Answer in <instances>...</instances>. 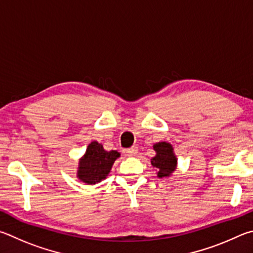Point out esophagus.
Wrapping results in <instances>:
<instances>
[{
	"label": "esophagus",
	"instance_id": "1",
	"mask_svg": "<svg viewBox=\"0 0 253 253\" xmlns=\"http://www.w3.org/2000/svg\"><path fill=\"white\" fill-rule=\"evenodd\" d=\"M136 152H138V148L136 147H131V148L123 150V153L126 154V157H133V156H135Z\"/></svg>",
	"mask_w": 253,
	"mask_h": 253
}]
</instances>
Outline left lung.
Here are the masks:
<instances>
[{
    "instance_id": "obj_1",
    "label": "left lung",
    "mask_w": 253,
    "mask_h": 253,
    "mask_svg": "<svg viewBox=\"0 0 253 253\" xmlns=\"http://www.w3.org/2000/svg\"><path fill=\"white\" fill-rule=\"evenodd\" d=\"M157 156L151 159V165L157 168L159 178L169 176L175 170L176 158L173 153L172 145L167 142H159L154 144Z\"/></svg>"
}]
</instances>
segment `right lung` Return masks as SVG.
I'll list each match as a JSON object with an SVG mask.
<instances>
[{
	"label": "right lung",
	"instance_id": "obj_1",
	"mask_svg": "<svg viewBox=\"0 0 253 253\" xmlns=\"http://www.w3.org/2000/svg\"><path fill=\"white\" fill-rule=\"evenodd\" d=\"M120 157L117 151H105L96 141H93L86 149V153L79 163V179L87 184H95L109 174L114 161Z\"/></svg>",
	"mask_w": 253,
	"mask_h": 253
}]
</instances>
